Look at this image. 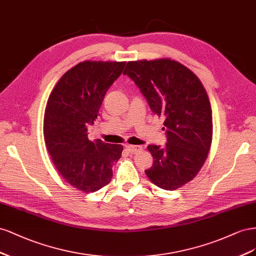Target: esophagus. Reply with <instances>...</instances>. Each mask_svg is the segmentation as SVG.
<instances>
[{
  "instance_id": "esophagus-1",
  "label": "esophagus",
  "mask_w": 256,
  "mask_h": 256,
  "mask_svg": "<svg viewBox=\"0 0 256 256\" xmlns=\"http://www.w3.org/2000/svg\"><path fill=\"white\" fill-rule=\"evenodd\" d=\"M126 148L128 152L132 153V154H134V153H137L138 151H140V150H142V147H140V146H132V144H128Z\"/></svg>"
}]
</instances>
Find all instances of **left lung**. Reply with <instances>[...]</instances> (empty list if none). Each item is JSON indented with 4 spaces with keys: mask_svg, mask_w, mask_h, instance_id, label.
Wrapping results in <instances>:
<instances>
[{
    "mask_svg": "<svg viewBox=\"0 0 256 256\" xmlns=\"http://www.w3.org/2000/svg\"><path fill=\"white\" fill-rule=\"evenodd\" d=\"M164 116L167 142L149 144L153 165L146 170L156 186L174 191L191 181L202 167L212 140V114L205 88L192 70L170 59L128 62L123 72Z\"/></svg>",
    "mask_w": 256,
    "mask_h": 256,
    "instance_id": "1",
    "label": "left lung"
}]
</instances>
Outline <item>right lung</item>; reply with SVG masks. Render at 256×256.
Returning <instances> with one entry per match:
<instances>
[{"label":"right lung","instance_id":"1","mask_svg":"<svg viewBox=\"0 0 256 256\" xmlns=\"http://www.w3.org/2000/svg\"><path fill=\"white\" fill-rule=\"evenodd\" d=\"M126 62L84 61L68 70L51 92L44 116V137L56 170L80 191L96 192L112 178L122 144L88 138L105 94Z\"/></svg>","mask_w":256,"mask_h":256}]
</instances>
